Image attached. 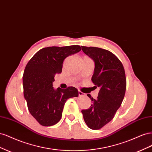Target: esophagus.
Returning a JSON list of instances; mask_svg holds the SVG:
<instances>
[{
	"label": "esophagus",
	"mask_w": 152,
	"mask_h": 152,
	"mask_svg": "<svg viewBox=\"0 0 152 152\" xmlns=\"http://www.w3.org/2000/svg\"><path fill=\"white\" fill-rule=\"evenodd\" d=\"M86 94H84V93H82V92H81L80 90H79V96H85Z\"/></svg>",
	"instance_id": "obj_1"
}]
</instances>
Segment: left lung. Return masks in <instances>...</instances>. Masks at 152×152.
I'll list each match as a JSON object with an SVG mask.
<instances>
[{
  "label": "left lung",
  "mask_w": 152,
  "mask_h": 152,
  "mask_svg": "<svg viewBox=\"0 0 152 152\" xmlns=\"http://www.w3.org/2000/svg\"><path fill=\"white\" fill-rule=\"evenodd\" d=\"M83 52L95 63L92 77L94 87H99L96 99H91L90 108L82 110L84 120L91 129L98 130L111 121L121 107L125 96L126 78L122 63L108 50L95 47L81 46Z\"/></svg>",
  "instance_id": "8db88e82"
}]
</instances>
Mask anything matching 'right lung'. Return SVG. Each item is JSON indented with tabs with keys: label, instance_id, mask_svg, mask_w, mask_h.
<instances>
[{
	"label": "right lung",
	"instance_id": "1",
	"mask_svg": "<svg viewBox=\"0 0 152 152\" xmlns=\"http://www.w3.org/2000/svg\"><path fill=\"white\" fill-rule=\"evenodd\" d=\"M81 50L80 45L48 47L39 50L27 63L23 76L24 97L30 113L40 125L51 126L61 118L64 105L77 97L74 87L66 89L53 87L54 76L62 72L64 59Z\"/></svg>",
	"mask_w": 152,
	"mask_h": 152
}]
</instances>
